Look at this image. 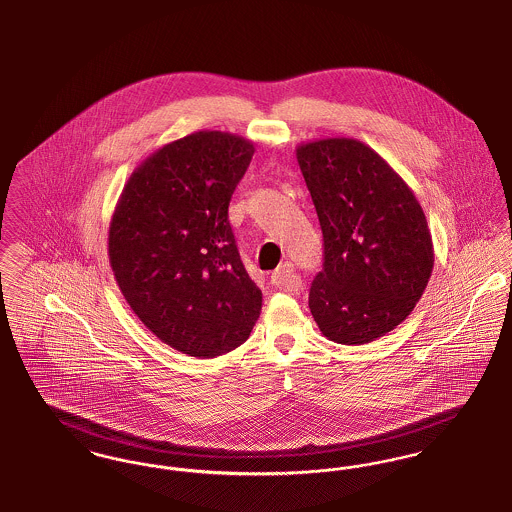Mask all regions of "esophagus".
I'll list each match as a JSON object with an SVG mask.
<instances>
[{"instance_id": "esophagus-1", "label": "esophagus", "mask_w": 512, "mask_h": 512, "mask_svg": "<svg viewBox=\"0 0 512 512\" xmlns=\"http://www.w3.org/2000/svg\"><path fill=\"white\" fill-rule=\"evenodd\" d=\"M271 285H275V287H279L283 291H289L293 295H298L300 289H302V281L296 275L295 266L291 262L281 264L279 268L271 273Z\"/></svg>"}]
</instances>
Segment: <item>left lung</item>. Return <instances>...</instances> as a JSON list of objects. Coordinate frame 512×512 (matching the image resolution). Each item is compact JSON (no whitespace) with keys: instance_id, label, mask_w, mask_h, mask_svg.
Here are the masks:
<instances>
[{"instance_id":"8db88e82","label":"left lung","mask_w":512,"mask_h":512,"mask_svg":"<svg viewBox=\"0 0 512 512\" xmlns=\"http://www.w3.org/2000/svg\"><path fill=\"white\" fill-rule=\"evenodd\" d=\"M296 160L323 233V269L308 306L327 339L364 345L414 310L433 269L428 221L414 192L354 138L300 144Z\"/></svg>"}]
</instances>
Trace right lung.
<instances>
[{"mask_svg": "<svg viewBox=\"0 0 512 512\" xmlns=\"http://www.w3.org/2000/svg\"><path fill=\"white\" fill-rule=\"evenodd\" d=\"M254 144L198 131L165 144L129 177L109 225V264L140 322L183 354L241 347L262 310L229 223Z\"/></svg>", "mask_w": 512, "mask_h": 512, "instance_id": "right-lung-1", "label": "right lung"}]
</instances>
